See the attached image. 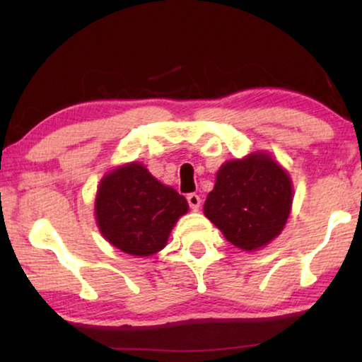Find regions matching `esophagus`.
Listing matches in <instances>:
<instances>
[{
    "label": "esophagus",
    "mask_w": 362,
    "mask_h": 362,
    "mask_svg": "<svg viewBox=\"0 0 362 362\" xmlns=\"http://www.w3.org/2000/svg\"><path fill=\"white\" fill-rule=\"evenodd\" d=\"M186 199H187V202H189V207H191L192 211H197L201 207V197L197 196V194H194V192L187 194Z\"/></svg>",
    "instance_id": "1"
}]
</instances>
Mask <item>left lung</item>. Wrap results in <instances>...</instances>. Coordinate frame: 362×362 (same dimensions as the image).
Wrapping results in <instances>:
<instances>
[{"label": "left lung", "instance_id": "obj_1", "mask_svg": "<svg viewBox=\"0 0 362 362\" xmlns=\"http://www.w3.org/2000/svg\"><path fill=\"white\" fill-rule=\"evenodd\" d=\"M293 204L288 171L269 153L226 161L204 202V216L232 245L255 252L279 237Z\"/></svg>", "mask_w": 362, "mask_h": 362}]
</instances>
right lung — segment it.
<instances>
[{
    "instance_id": "1",
    "label": "right lung",
    "mask_w": 362,
    "mask_h": 362,
    "mask_svg": "<svg viewBox=\"0 0 362 362\" xmlns=\"http://www.w3.org/2000/svg\"><path fill=\"white\" fill-rule=\"evenodd\" d=\"M187 209L185 196L132 161L102 177L93 212L103 239L128 255L150 257L165 249Z\"/></svg>"
}]
</instances>
